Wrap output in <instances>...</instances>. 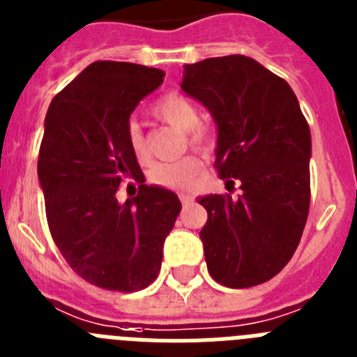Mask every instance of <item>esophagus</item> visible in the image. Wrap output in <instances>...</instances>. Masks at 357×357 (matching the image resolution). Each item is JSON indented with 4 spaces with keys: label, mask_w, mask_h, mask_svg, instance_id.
Here are the masks:
<instances>
[{
    "label": "esophagus",
    "mask_w": 357,
    "mask_h": 357,
    "mask_svg": "<svg viewBox=\"0 0 357 357\" xmlns=\"http://www.w3.org/2000/svg\"><path fill=\"white\" fill-rule=\"evenodd\" d=\"M179 199H181V204L185 206V208H187V206H190V204L194 203V197H192L190 194H185V192H181V194H179Z\"/></svg>",
    "instance_id": "1"
}]
</instances>
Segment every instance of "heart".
Returning a JSON list of instances; mask_svg holds the SVG:
<instances>
[{
    "mask_svg": "<svg viewBox=\"0 0 357 357\" xmlns=\"http://www.w3.org/2000/svg\"><path fill=\"white\" fill-rule=\"evenodd\" d=\"M154 116L161 122L169 123L183 132H190V144L196 147H203L208 140L206 129L199 126V109L197 105L185 97L183 93L172 91L167 93L165 97L154 104ZM127 145L131 149L132 156L138 161L145 160V140L140 126L136 122L127 123ZM203 163L196 156L181 158L178 161H163L156 163L149 172V181L163 188H172V190H183L188 188L194 183V179L201 174Z\"/></svg>",
    "mask_w": 357,
    "mask_h": 357,
    "instance_id": "heart-1",
    "label": "heart"
}]
</instances>
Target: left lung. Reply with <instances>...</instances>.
<instances>
[{"label":"left lung","mask_w":357,"mask_h":357,"mask_svg":"<svg viewBox=\"0 0 357 357\" xmlns=\"http://www.w3.org/2000/svg\"><path fill=\"white\" fill-rule=\"evenodd\" d=\"M181 89L217 126L215 167L230 190L197 197L212 278L231 289L268 282L293 257L311 201V131L286 80L244 55L185 64Z\"/></svg>","instance_id":"left-lung-1"}]
</instances>
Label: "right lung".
Returning a JSON list of instances; mask_svg holds the SVG:
<instances>
[{
	"label": "right lung",
	"instance_id": "add662e5",
	"mask_svg": "<svg viewBox=\"0 0 357 357\" xmlns=\"http://www.w3.org/2000/svg\"><path fill=\"white\" fill-rule=\"evenodd\" d=\"M163 77L158 68L97 61L46 113L37 176L50 234L70 268L102 289L132 293L153 284L181 212L174 192L145 185L126 136L135 107ZM126 178L141 187L119 204L116 190Z\"/></svg>",
	"mask_w": 357,
	"mask_h": 357
}]
</instances>
